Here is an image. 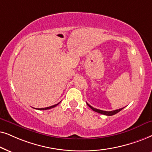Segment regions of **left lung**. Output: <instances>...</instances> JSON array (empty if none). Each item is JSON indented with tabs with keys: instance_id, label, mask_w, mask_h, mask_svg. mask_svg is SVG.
Returning a JSON list of instances; mask_svg holds the SVG:
<instances>
[{
	"instance_id": "8db88e82",
	"label": "left lung",
	"mask_w": 152,
	"mask_h": 152,
	"mask_svg": "<svg viewBox=\"0 0 152 152\" xmlns=\"http://www.w3.org/2000/svg\"><path fill=\"white\" fill-rule=\"evenodd\" d=\"M87 104H88V106L90 107V108L92 109V110L95 111V112L96 113H101V114H103V115H107V116H111V115H115L116 113H119L120 110H122L123 108H120V109H118V110H113V111H105V110H99V109H96V108H93L92 106H91L90 104H88V103H87Z\"/></svg>"
}]
</instances>
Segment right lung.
<instances>
[{
    "mask_svg": "<svg viewBox=\"0 0 152 152\" xmlns=\"http://www.w3.org/2000/svg\"><path fill=\"white\" fill-rule=\"evenodd\" d=\"M59 104V103H58V104H56V105H53V106H49V107H46V108H37V110H48V109H50V108H54V107H56V106H58V105Z\"/></svg>",
    "mask_w": 152,
    "mask_h": 152,
    "instance_id": "1",
    "label": "right lung"
}]
</instances>
